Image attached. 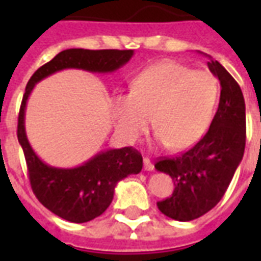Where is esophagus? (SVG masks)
I'll return each mask as SVG.
<instances>
[{
    "instance_id": "1",
    "label": "esophagus",
    "mask_w": 261,
    "mask_h": 261,
    "mask_svg": "<svg viewBox=\"0 0 261 261\" xmlns=\"http://www.w3.org/2000/svg\"><path fill=\"white\" fill-rule=\"evenodd\" d=\"M144 169L148 170V172H151V170L155 169V168H153V164L149 161V158H144Z\"/></svg>"
}]
</instances>
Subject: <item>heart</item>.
Listing matches in <instances>:
<instances>
[{"instance_id":"1","label":"heart","mask_w":261,"mask_h":261,"mask_svg":"<svg viewBox=\"0 0 261 261\" xmlns=\"http://www.w3.org/2000/svg\"><path fill=\"white\" fill-rule=\"evenodd\" d=\"M213 75L179 63H158L133 81L131 93L113 102L119 130L136 141L148 130L149 119L156 142L172 151L194 145L207 130L218 100Z\"/></svg>"}]
</instances>
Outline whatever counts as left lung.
<instances>
[{
    "label": "left lung",
    "instance_id": "1",
    "mask_svg": "<svg viewBox=\"0 0 261 261\" xmlns=\"http://www.w3.org/2000/svg\"><path fill=\"white\" fill-rule=\"evenodd\" d=\"M208 68L219 80L218 110L200 141L175 158H159L155 169L172 177L175 190L156 202L159 211L176 221H192L213 210L224 197L246 145V109L239 84L210 59Z\"/></svg>",
    "mask_w": 261,
    "mask_h": 261
}]
</instances>
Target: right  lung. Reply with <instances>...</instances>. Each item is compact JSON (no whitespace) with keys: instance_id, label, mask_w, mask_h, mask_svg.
Segmentation results:
<instances>
[{"instance_id":"1","label":"right lung","mask_w":261,"mask_h":261,"mask_svg":"<svg viewBox=\"0 0 261 261\" xmlns=\"http://www.w3.org/2000/svg\"><path fill=\"white\" fill-rule=\"evenodd\" d=\"M133 50L68 48L42 65L26 85L18 116V141L23 149L29 181L37 200L51 213L69 222L82 224L102 215L113 200L117 181L142 169V156L131 147L99 152L72 169L53 168L32 149L25 133V108L32 89L39 81L65 68L91 72H112L133 57Z\"/></svg>"}]
</instances>
